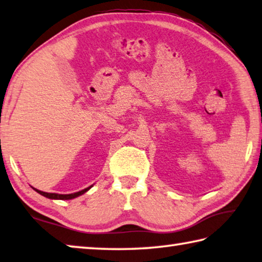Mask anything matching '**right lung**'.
I'll return each mask as SVG.
<instances>
[{
    "label": "right lung",
    "instance_id": "1",
    "mask_svg": "<svg viewBox=\"0 0 262 262\" xmlns=\"http://www.w3.org/2000/svg\"><path fill=\"white\" fill-rule=\"evenodd\" d=\"M92 188V187H89V188H85V189H83V190H81V191H78V192H74V193H70V194H59V193H49V192H45V191H40V190H37V189H35V188H33L35 190L36 192H39L40 194H42V196H45V197H47V198H50V199H61V201H68V199H73V198H75V197H78V196H81V194H83L85 191H88V190Z\"/></svg>",
    "mask_w": 262,
    "mask_h": 262
}]
</instances>
